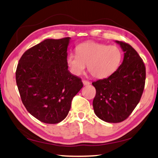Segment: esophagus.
<instances>
[{"mask_svg": "<svg viewBox=\"0 0 158 158\" xmlns=\"http://www.w3.org/2000/svg\"><path fill=\"white\" fill-rule=\"evenodd\" d=\"M82 82H83V84H84V85H90V82L86 81V80H83Z\"/></svg>", "mask_w": 158, "mask_h": 158, "instance_id": "obj_1", "label": "esophagus"}]
</instances>
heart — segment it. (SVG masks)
<instances>
[{"mask_svg":"<svg viewBox=\"0 0 158 158\" xmlns=\"http://www.w3.org/2000/svg\"><path fill=\"white\" fill-rule=\"evenodd\" d=\"M77 53L67 56L66 63L70 71L79 75L87 65L89 73L95 79L107 78L121 65L123 52L116 45L85 42L77 45Z\"/></svg>","mask_w":158,"mask_h":158,"instance_id":"obj_1","label":"heart"}]
</instances>
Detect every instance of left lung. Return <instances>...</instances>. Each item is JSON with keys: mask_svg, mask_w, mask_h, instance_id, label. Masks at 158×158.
Wrapping results in <instances>:
<instances>
[{"mask_svg": "<svg viewBox=\"0 0 158 158\" xmlns=\"http://www.w3.org/2000/svg\"><path fill=\"white\" fill-rule=\"evenodd\" d=\"M116 42L124 52L122 64L108 78L92 83L96 89L93 102L95 115L114 123L123 121L137 106L146 80V68L138 53L125 42Z\"/></svg>", "mask_w": 158, "mask_h": 158, "instance_id": "left-lung-1", "label": "left lung"}]
</instances>
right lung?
Returning a JSON list of instances; mask_svg holds the SVG:
<instances>
[{"label":"right lung","mask_w":158,"mask_h":158,"mask_svg":"<svg viewBox=\"0 0 158 158\" xmlns=\"http://www.w3.org/2000/svg\"><path fill=\"white\" fill-rule=\"evenodd\" d=\"M70 37L47 39L21 57L16 81L21 101L32 116L56 124L68 116L73 98L83 87L66 63Z\"/></svg>","instance_id":"right-lung-1"}]
</instances>
